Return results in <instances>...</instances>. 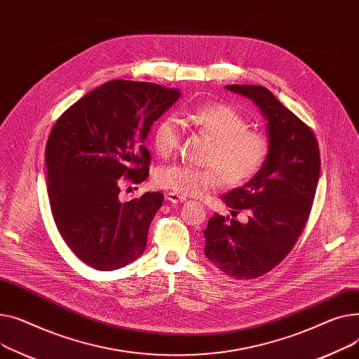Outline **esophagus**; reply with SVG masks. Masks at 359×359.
<instances>
[{"label":"esophagus","mask_w":359,"mask_h":359,"mask_svg":"<svg viewBox=\"0 0 359 359\" xmlns=\"http://www.w3.org/2000/svg\"><path fill=\"white\" fill-rule=\"evenodd\" d=\"M165 198H166V201H170V203H184V201H187L185 197H182V196L177 194V193H168L165 196Z\"/></svg>","instance_id":"1"}]
</instances>
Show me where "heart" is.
I'll use <instances>...</instances> for the list:
<instances>
[{"instance_id":"heart-1","label":"heart","mask_w":359,"mask_h":359,"mask_svg":"<svg viewBox=\"0 0 359 359\" xmlns=\"http://www.w3.org/2000/svg\"><path fill=\"white\" fill-rule=\"evenodd\" d=\"M187 118L194 128L212 139L207 152V168L171 163L159 168L155 182L181 196H198L223 182L230 187L242 185L255 178L265 166L271 142L255 129L236 109L224 102H204L189 110ZM182 137L181 123L174 116L161 118L152 132L154 151L168 158L178 149Z\"/></svg>"}]
</instances>
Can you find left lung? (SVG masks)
<instances>
[{
	"label": "left lung",
	"instance_id": "8db88e82",
	"mask_svg": "<svg viewBox=\"0 0 359 359\" xmlns=\"http://www.w3.org/2000/svg\"><path fill=\"white\" fill-rule=\"evenodd\" d=\"M254 101L266 120L271 142L262 171L224 194L231 215L249 213L241 223L215 215L205 230L204 254L238 280H252L277 266L296 245L309 219L320 174V152L313 130L261 86H226Z\"/></svg>",
	"mask_w": 359,
	"mask_h": 359
}]
</instances>
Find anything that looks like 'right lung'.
Returning a JSON list of instances; mask_svg holds the SVG:
<instances>
[{"mask_svg":"<svg viewBox=\"0 0 359 359\" xmlns=\"http://www.w3.org/2000/svg\"><path fill=\"white\" fill-rule=\"evenodd\" d=\"M181 97L152 82L114 79L83 95L55 123L46 143L52 216L74 254L98 271L118 269L146 249L163 194L120 201V178L149 175L144 140Z\"/></svg>","mask_w":359,"mask_h":359,"instance_id":"obj_1","label":"right lung"}]
</instances>
